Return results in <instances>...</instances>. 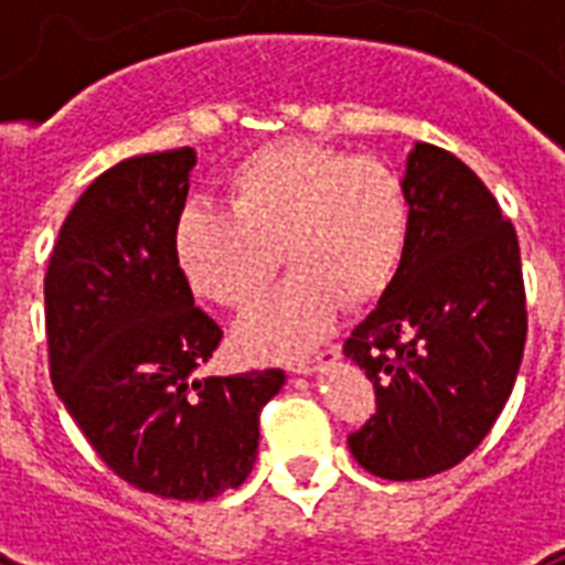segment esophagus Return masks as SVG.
Listing matches in <instances>:
<instances>
[{"mask_svg": "<svg viewBox=\"0 0 565 565\" xmlns=\"http://www.w3.org/2000/svg\"><path fill=\"white\" fill-rule=\"evenodd\" d=\"M337 358H340V352H337V349H326V352L317 354V358H310V361L292 363L290 372H292V375H313V372L322 370L326 363H334Z\"/></svg>", "mask_w": 565, "mask_h": 565, "instance_id": "34e87169", "label": "esophagus"}]
</instances>
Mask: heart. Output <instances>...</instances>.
<instances>
[{
    "instance_id": "heart-1",
    "label": "heart",
    "mask_w": 565,
    "mask_h": 565,
    "mask_svg": "<svg viewBox=\"0 0 565 565\" xmlns=\"http://www.w3.org/2000/svg\"><path fill=\"white\" fill-rule=\"evenodd\" d=\"M228 211L190 202L172 228L181 275L199 296L246 310L278 269L292 275L237 326L257 361H290L334 328L345 305H375L402 273L413 207L404 179L377 158L313 143L260 146L225 179Z\"/></svg>"
}]
</instances>
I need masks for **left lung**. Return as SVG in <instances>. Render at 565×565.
Masks as SVG:
<instances>
[{"label":"left lung","mask_w":565,"mask_h":565,"mask_svg":"<svg viewBox=\"0 0 565 565\" xmlns=\"http://www.w3.org/2000/svg\"><path fill=\"white\" fill-rule=\"evenodd\" d=\"M404 188L413 228L402 273L343 345L377 402L349 448L386 481L430 478L472 455L508 404L527 337L516 231L483 181L416 143Z\"/></svg>","instance_id":"obj_1"}]
</instances>
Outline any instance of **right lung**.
<instances>
[{
  "mask_svg": "<svg viewBox=\"0 0 565 565\" xmlns=\"http://www.w3.org/2000/svg\"><path fill=\"white\" fill-rule=\"evenodd\" d=\"M195 149L137 154L84 190L49 257L57 398L131 487L207 501L246 481L281 370L195 375L222 340L172 252Z\"/></svg>",
  "mask_w": 565,
  "mask_h": 565,
  "instance_id": "1",
  "label": "right lung"
}]
</instances>
